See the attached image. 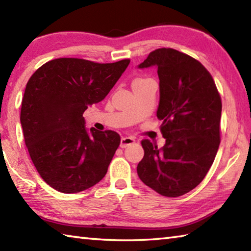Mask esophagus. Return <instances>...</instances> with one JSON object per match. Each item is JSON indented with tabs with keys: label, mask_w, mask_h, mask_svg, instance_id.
Returning a JSON list of instances; mask_svg holds the SVG:
<instances>
[{
	"label": "esophagus",
	"mask_w": 251,
	"mask_h": 251,
	"mask_svg": "<svg viewBox=\"0 0 251 251\" xmlns=\"http://www.w3.org/2000/svg\"><path fill=\"white\" fill-rule=\"evenodd\" d=\"M134 143H135L134 137H129V136H126V137H122V139H121V147L126 148L127 146L133 145Z\"/></svg>",
	"instance_id": "1"
}]
</instances>
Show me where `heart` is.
<instances>
[{"label":"heart","mask_w":251,"mask_h":251,"mask_svg":"<svg viewBox=\"0 0 251 251\" xmlns=\"http://www.w3.org/2000/svg\"><path fill=\"white\" fill-rule=\"evenodd\" d=\"M146 79L147 78H136V79L133 80V83H131V86H135V85H138V84H141L143 82H145Z\"/></svg>","instance_id":"1"}]
</instances>
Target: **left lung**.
Here are the masks:
<instances>
[{"label":"left lung","mask_w":251,"mask_h":251,"mask_svg":"<svg viewBox=\"0 0 251 251\" xmlns=\"http://www.w3.org/2000/svg\"><path fill=\"white\" fill-rule=\"evenodd\" d=\"M156 67L159 78L157 118L166 143L142 142L137 165L144 184L163 196L178 197L201 184L217 154L222 100L205 67L189 55L158 49L137 66Z\"/></svg>","instance_id":"obj_1"}]
</instances>
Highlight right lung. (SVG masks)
<instances>
[{
    "instance_id": "1",
    "label": "right lung",
    "mask_w": 251,
    "mask_h": 251,
    "mask_svg": "<svg viewBox=\"0 0 251 251\" xmlns=\"http://www.w3.org/2000/svg\"><path fill=\"white\" fill-rule=\"evenodd\" d=\"M129 62L56 58L28 79L21 125L34 166L52 188L79 193L106 175L121 137L113 130H88L83 113L107 96Z\"/></svg>"
}]
</instances>
